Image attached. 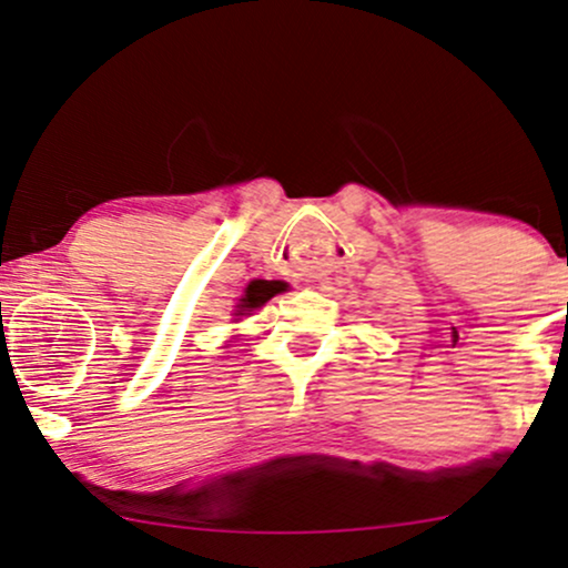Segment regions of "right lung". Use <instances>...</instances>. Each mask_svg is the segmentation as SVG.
<instances>
[{
  "label": "right lung",
  "mask_w": 568,
  "mask_h": 568,
  "mask_svg": "<svg viewBox=\"0 0 568 568\" xmlns=\"http://www.w3.org/2000/svg\"><path fill=\"white\" fill-rule=\"evenodd\" d=\"M277 293V283H266V280H256V283H251L248 288H245V296L241 298V310H256V306H262L270 302L272 296Z\"/></svg>",
  "instance_id": "add662e5"
}]
</instances>
